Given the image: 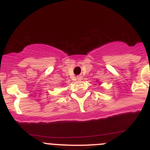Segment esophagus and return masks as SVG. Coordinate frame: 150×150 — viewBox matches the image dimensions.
<instances>
[{
	"label": "esophagus",
	"mask_w": 150,
	"mask_h": 150,
	"mask_svg": "<svg viewBox=\"0 0 150 150\" xmlns=\"http://www.w3.org/2000/svg\"><path fill=\"white\" fill-rule=\"evenodd\" d=\"M82 79V76H78V77H77L78 80H81V79Z\"/></svg>",
	"instance_id": "esophagus-1"
}]
</instances>
